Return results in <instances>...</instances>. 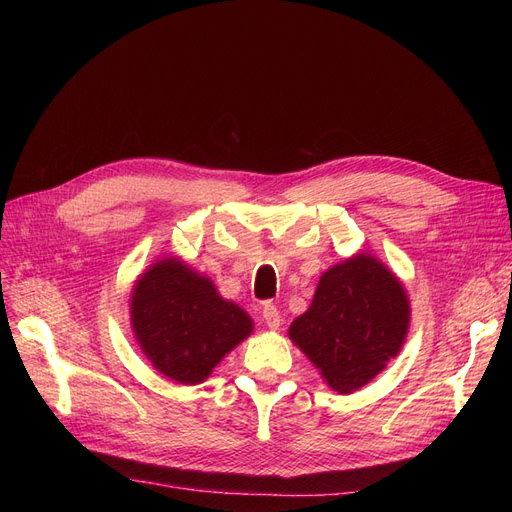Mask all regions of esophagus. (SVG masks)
<instances>
[{
  "instance_id": "1",
  "label": "esophagus",
  "mask_w": 512,
  "mask_h": 512,
  "mask_svg": "<svg viewBox=\"0 0 512 512\" xmlns=\"http://www.w3.org/2000/svg\"><path fill=\"white\" fill-rule=\"evenodd\" d=\"M261 315H263V319H265L267 328H270V330H278V328H280V321H282V319H280V311H278V307H276L274 303H265Z\"/></svg>"
}]
</instances>
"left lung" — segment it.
<instances>
[{
  "label": "left lung",
  "mask_w": 512,
  "mask_h": 512,
  "mask_svg": "<svg viewBox=\"0 0 512 512\" xmlns=\"http://www.w3.org/2000/svg\"><path fill=\"white\" fill-rule=\"evenodd\" d=\"M405 288L384 263L357 255L321 276L292 342L340 394L355 392L398 355L409 328Z\"/></svg>",
  "instance_id": "left-lung-1"
}]
</instances>
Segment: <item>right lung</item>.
Masks as SVG:
<instances>
[{
  "mask_svg": "<svg viewBox=\"0 0 512 512\" xmlns=\"http://www.w3.org/2000/svg\"><path fill=\"white\" fill-rule=\"evenodd\" d=\"M130 317L147 359L180 384L203 382L253 330L245 311L176 259L143 274L132 290Z\"/></svg>",
  "mask_w": 512,
  "mask_h": 512,
  "instance_id": "add662e5",
  "label": "right lung"
}]
</instances>
